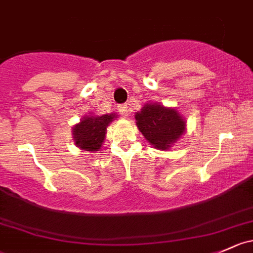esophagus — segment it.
<instances>
[{"label":"esophagus","mask_w":253,"mask_h":253,"mask_svg":"<svg viewBox=\"0 0 253 253\" xmlns=\"http://www.w3.org/2000/svg\"><path fill=\"white\" fill-rule=\"evenodd\" d=\"M119 112L124 117H127V116H128V106H127L126 104L120 105V106H119Z\"/></svg>","instance_id":"1"}]
</instances>
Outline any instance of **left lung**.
<instances>
[{
    "label": "left lung",
    "instance_id": "obj_1",
    "mask_svg": "<svg viewBox=\"0 0 253 253\" xmlns=\"http://www.w3.org/2000/svg\"><path fill=\"white\" fill-rule=\"evenodd\" d=\"M136 125L144 138L161 151L170 149L186 131V121L176 109L159 102H147L134 115Z\"/></svg>",
    "mask_w": 253,
    "mask_h": 253
}]
</instances>
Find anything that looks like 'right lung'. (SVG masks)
Listing matches in <instances>:
<instances>
[{
	"label": "right lung",
	"mask_w": 253,
	"mask_h": 253,
	"mask_svg": "<svg viewBox=\"0 0 253 253\" xmlns=\"http://www.w3.org/2000/svg\"><path fill=\"white\" fill-rule=\"evenodd\" d=\"M117 117L115 112L99 115H87L73 126V139L75 146L83 151L96 152L102 147L107 133V126Z\"/></svg>",
	"instance_id": "add662e5"
}]
</instances>
